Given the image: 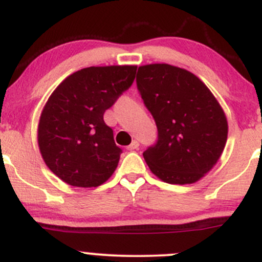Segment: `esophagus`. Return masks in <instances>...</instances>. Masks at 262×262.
Here are the masks:
<instances>
[{"mask_svg":"<svg viewBox=\"0 0 262 262\" xmlns=\"http://www.w3.org/2000/svg\"><path fill=\"white\" fill-rule=\"evenodd\" d=\"M138 148H139V143H138V142H137V141H133V142H132V143L128 146V149H129V150H136V149H138Z\"/></svg>","mask_w":262,"mask_h":262,"instance_id":"obj_1","label":"esophagus"}]
</instances>
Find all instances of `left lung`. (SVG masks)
Returning <instances> with one entry per match:
<instances>
[{
	"label": "left lung",
	"instance_id": "1",
	"mask_svg": "<svg viewBox=\"0 0 262 262\" xmlns=\"http://www.w3.org/2000/svg\"><path fill=\"white\" fill-rule=\"evenodd\" d=\"M137 87L157 125L143 152L149 170L167 184H192L221 157L228 134L223 109L191 72L165 63L142 66Z\"/></svg>",
	"mask_w": 262,
	"mask_h": 262
}]
</instances>
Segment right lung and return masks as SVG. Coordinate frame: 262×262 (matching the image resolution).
I'll return each mask as SVG.
<instances>
[{
  "label": "right lung",
  "instance_id": "right-lung-1",
  "mask_svg": "<svg viewBox=\"0 0 262 262\" xmlns=\"http://www.w3.org/2000/svg\"><path fill=\"white\" fill-rule=\"evenodd\" d=\"M137 66L89 67L53 91L38 126V143L49 170L78 187H96L114 173L120 153L104 113L129 89Z\"/></svg>",
  "mask_w": 262,
  "mask_h": 262
}]
</instances>
